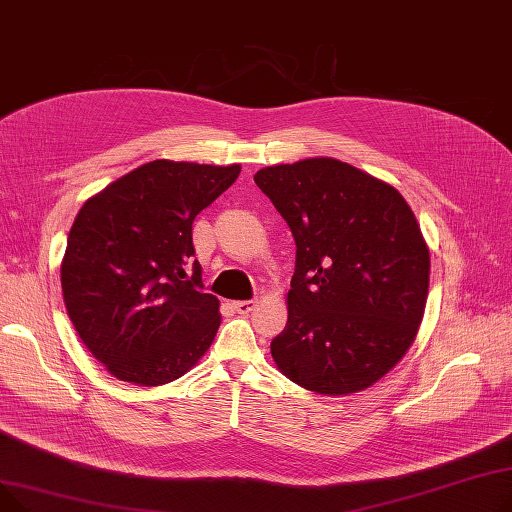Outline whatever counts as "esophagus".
<instances>
[{"mask_svg": "<svg viewBox=\"0 0 512 512\" xmlns=\"http://www.w3.org/2000/svg\"><path fill=\"white\" fill-rule=\"evenodd\" d=\"M254 306H256L254 299H242V302H233V310L237 314H250L254 310Z\"/></svg>", "mask_w": 512, "mask_h": 512, "instance_id": "esophagus-1", "label": "esophagus"}]
</instances>
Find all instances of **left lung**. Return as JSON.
Wrapping results in <instances>:
<instances>
[{"instance_id":"obj_1","label":"left lung","mask_w":512,"mask_h":512,"mask_svg":"<svg viewBox=\"0 0 512 512\" xmlns=\"http://www.w3.org/2000/svg\"><path fill=\"white\" fill-rule=\"evenodd\" d=\"M256 186L295 239L289 318L270 343L277 368L320 395L372 386L422 322L430 252L403 196L337 159L264 167Z\"/></svg>"}]
</instances>
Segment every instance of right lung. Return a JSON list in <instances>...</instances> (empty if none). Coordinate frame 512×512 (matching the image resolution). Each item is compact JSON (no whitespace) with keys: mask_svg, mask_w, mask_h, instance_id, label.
<instances>
[{"mask_svg":"<svg viewBox=\"0 0 512 512\" xmlns=\"http://www.w3.org/2000/svg\"><path fill=\"white\" fill-rule=\"evenodd\" d=\"M239 171L159 159L80 208L62 262L64 302L82 343L115 378L167 384L213 343L219 299L202 291L192 223Z\"/></svg>","mask_w":512,"mask_h":512,"instance_id":"add662e5","label":"right lung"}]
</instances>
